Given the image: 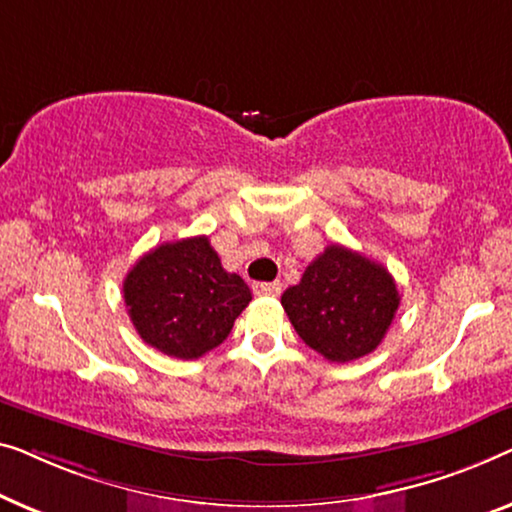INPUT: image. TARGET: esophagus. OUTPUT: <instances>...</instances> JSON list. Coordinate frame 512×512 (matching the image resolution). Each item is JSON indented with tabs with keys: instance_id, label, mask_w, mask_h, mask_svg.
<instances>
[{
	"instance_id": "obj_1",
	"label": "esophagus",
	"mask_w": 512,
	"mask_h": 512,
	"mask_svg": "<svg viewBox=\"0 0 512 512\" xmlns=\"http://www.w3.org/2000/svg\"><path fill=\"white\" fill-rule=\"evenodd\" d=\"M280 290H283V285L278 283H255L253 285V292L257 294V297H278Z\"/></svg>"
}]
</instances>
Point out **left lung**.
I'll list each match as a JSON object with an SVG mask.
<instances>
[{
  "instance_id": "8db88e82",
  "label": "left lung",
  "mask_w": 512,
  "mask_h": 512,
  "mask_svg": "<svg viewBox=\"0 0 512 512\" xmlns=\"http://www.w3.org/2000/svg\"><path fill=\"white\" fill-rule=\"evenodd\" d=\"M399 301L397 283L383 264L338 243L315 257L280 297L301 341L338 364L378 348Z\"/></svg>"
}]
</instances>
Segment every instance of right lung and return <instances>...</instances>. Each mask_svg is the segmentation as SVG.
I'll return each instance as SVG.
<instances>
[{
    "mask_svg": "<svg viewBox=\"0 0 512 512\" xmlns=\"http://www.w3.org/2000/svg\"><path fill=\"white\" fill-rule=\"evenodd\" d=\"M129 320L150 348L199 359L229 336L253 294L222 269L208 236L162 243L136 262L122 283Z\"/></svg>",
    "mask_w": 512,
    "mask_h": 512,
    "instance_id": "1",
    "label": "right lung"
}]
</instances>
